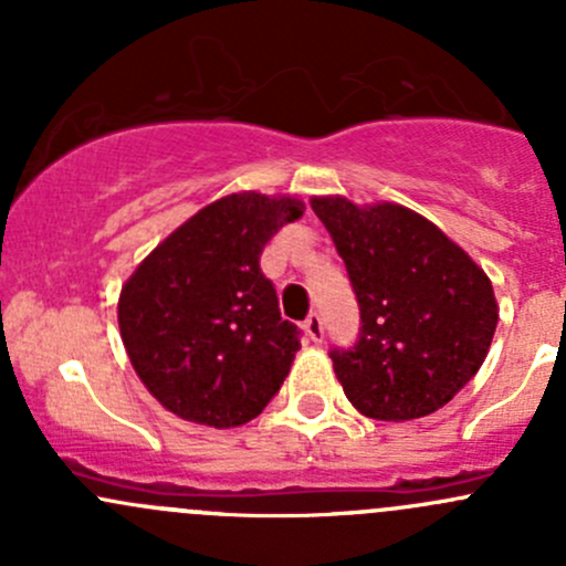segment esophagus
<instances>
[{
  "label": "esophagus",
  "instance_id": "esophagus-1",
  "mask_svg": "<svg viewBox=\"0 0 566 566\" xmlns=\"http://www.w3.org/2000/svg\"><path fill=\"white\" fill-rule=\"evenodd\" d=\"M304 331H306V336H310L312 342H323V336H325V328H323V317H319L317 312H312V315L306 317V323H304Z\"/></svg>",
  "mask_w": 566,
  "mask_h": 566
}]
</instances>
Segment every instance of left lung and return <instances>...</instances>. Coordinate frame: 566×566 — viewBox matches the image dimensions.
I'll list each match as a JSON object with an SVG mask.
<instances>
[{"label": "left lung", "instance_id": "1", "mask_svg": "<svg viewBox=\"0 0 566 566\" xmlns=\"http://www.w3.org/2000/svg\"><path fill=\"white\" fill-rule=\"evenodd\" d=\"M361 310L334 373L358 413L408 421L436 413L484 364L499 323L488 273L447 232L397 202L312 197Z\"/></svg>", "mask_w": 566, "mask_h": 566}]
</instances>
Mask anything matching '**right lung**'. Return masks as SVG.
Segmentation results:
<instances>
[{
  "instance_id": "1",
  "label": "right lung",
  "mask_w": 566,
  "mask_h": 566,
  "mask_svg": "<svg viewBox=\"0 0 566 566\" xmlns=\"http://www.w3.org/2000/svg\"><path fill=\"white\" fill-rule=\"evenodd\" d=\"M301 216L295 197L227 193L182 221L123 284L117 323L130 367L175 416L241 427L282 389L301 342L260 254Z\"/></svg>"
}]
</instances>
